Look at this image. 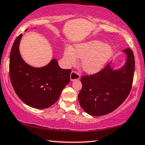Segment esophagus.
<instances>
[{
    "instance_id": "34e87169",
    "label": "esophagus",
    "mask_w": 145,
    "mask_h": 145,
    "mask_svg": "<svg viewBox=\"0 0 145 145\" xmlns=\"http://www.w3.org/2000/svg\"><path fill=\"white\" fill-rule=\"evenodd\" d=\"M80 78V74L76 71H72L70 74V79L71 81H74L76 80H79Z\"/></svg>"
}]
</instances>
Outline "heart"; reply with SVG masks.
<instances>
[{
  "mask_svg": "<svg viewBox=\"0 0 145 145\" xmlns=\"http://www.w3.org/2000/svg\"><path fill=\"white\" fill-rule=\"evenodd\" d=\"M112 47L99 40L79 43L75 49L71 46L65 47L64 57L69 65H74L78 57L82 59V67L86 72L95 74L100 71L113 56Z\"/></svg>",
  "mask_w": 145,
  "mask_h": 145,
  "instance_id": "1",
  "label": "heart"
}]
</instances>
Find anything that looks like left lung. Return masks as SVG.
<instances>
[{
  "mask_svg": "<svg viewBox=\"0 0 145 145\" xmlns=\"http://www.w3.org/2000/svg\"><path fill=\"white\" fill-rule=\"evenodd\" d=\"M123 52L127 59L122 68L113 70L110 63L96 74L82 77V88L78 100L88 114H108L121 105L129 95L135 73V57L130 48L124 49Z\"/></svg>",
  "mask_w": 145,
  "mask_h": 145,
  "instance_id": "obj_1",
  "label": "left lung"
}]
</instances>
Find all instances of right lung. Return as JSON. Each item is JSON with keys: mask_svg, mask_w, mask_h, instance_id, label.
<instances>
[{"mask_svg": "<svg viewBox=\"0 0 145 145\" xmlns=\"http://www.w3.org/2000/svg\"><path fill=\"white\" fill-rule=\"evenodd\" d=\"M22 36L20 34L16 38L10 51L9 76L12 86L16 95L27 105L37 109L47 108L58 100L69 82L71 70L61 69L54 59L39 68L29 65L19 53Z\"/></svg>", "mask_w": 145, "mask_h": 145, "instance_id": "obj_1", "label": "right lung"}]
</instances>
